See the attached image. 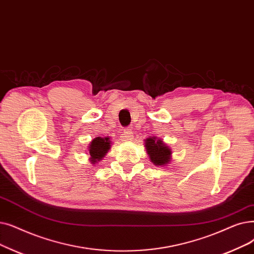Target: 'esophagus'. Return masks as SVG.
Returning a JSON list of instances; mask_svg holds the SVG:
<instances>
[{
    "label": "esophagus",
    "instance_id": "obj_1",
    "mask_svg": "<svg viewBox=\"0 0 254 254\" xmlns=\"http://www.w3.org/2000/svg\"><path fill=\"white\" fill-rule=\"evenodd\" d=\"M123 135H124V138L127 140V141H130L131 139H133V129L127 127L126 128L124 131H123Z\"/></svg>",
    "mask_w": 254,
    "mask_h": 254
}]
</instances>
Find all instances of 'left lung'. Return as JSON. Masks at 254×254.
<instances>
[{
	"mask_svg": "<svg viewBox=\"0 0 254 254\" xmlns=\"http://www.w3.org/2000/svg\"><path fill=\"white\" fill-rule=\"evenodd\" d=\"M144 145L149 160L156 166H167L171 162V148L161 138L148 137L144 140Z\"/></svg>",
	"mask_w": 254,
	"mask_h": 254,
	"instance_id": "8db88e82",
	"label": "left lung"
}]
</instances>
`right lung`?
Listing matches in <instances>:
<instances>
[{
    "instance_id": "right-lung-1",
    "label": "right lung",
    "mask_w": 254,
    "mask_h": 254,
    "mask_svg": "<svg viewBox=\"0 0 254 254\" xmlns=\"http://www.w3.org/2000/svg\"><path fill=\"white\" fill-rule=\"evenodd\" d=\"M112 142L110 137H96L88 146V153H89V161L91 164H96L101 162L104 157L108 153L109 149L111 148Z\"/></svg>"
}]
</instances>
